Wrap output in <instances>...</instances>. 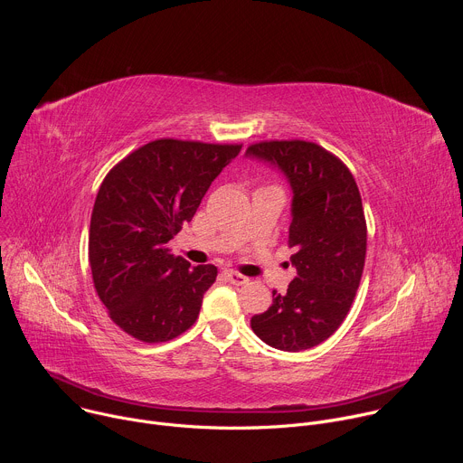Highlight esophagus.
<instances>
[{
    "instance_id": "esophagus-1",
    "label": "esophagus",
    "mask_w": 463,
    "mask_h": 463,
    "mask_svg": "<svg viewBox=\"0 0 463 463\" xmlns=\"http://www.w3.org/2000/svg\"><path fill=\"white\" fill-rule=\"evenodd\" d=\"M223 275L227 277V280H229L231 284H236V286H241V284H245V282L249 280V279H247V277H243L241 273H238V271H231V269H229V271H225Z\"/></svg>"
}]
</instances>
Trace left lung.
Masks as SVG:
<instances>
[{
	"label": "left lung",
	"mask_w": 463,
	"mask_h": 463,
	"mask_svg": "<svg viewBox=\"0 0 463 463\" xmlns=\"http://www.w3.org/2000/svg\"><path fill=\"white\" fill-rule=\"evenodd\" d=\"M245 157L271 165L289 183L297 269L288 291H273V304L250 327L277 350L302 352L334 335L355 298L366 256L361 194L346 165L315 143H258Z\"/></svg>",
	"instance_id": "8db88e82"
}]
</instances>
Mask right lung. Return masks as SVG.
Listing matches in <instances>:
<instances>
[{
    "instance_id": "add662e5",
    "label": "right lung",
    "mask_w": 463,
    "mask_h": 463,
    "mask_svg": "<svg viewBox=\"0 0 463 463\" xmlns=\"http://www.w3.org/2000/svg\"><path fill=\"white\" fill-rule=\"evenodd\" d=\"M241 145L152 141L122 159L100 184L90 225V266L109 318L143 343H166L195 322L214 266L170 254Z\"/></svg>"
}]
</instances>
